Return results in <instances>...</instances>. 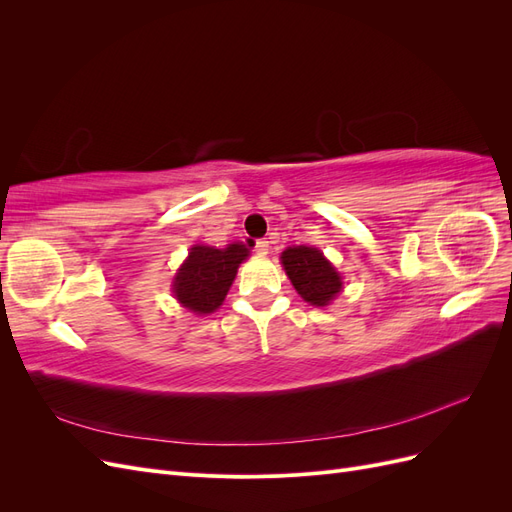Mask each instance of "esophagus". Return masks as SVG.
Here are the masks:
<instances>
[{"label": "esophagus", "mask_w": 512, "mask_h": 512, "mask_svg": "<svg viewBox=\"0 0 512 512\" xmlns=\"http://www.w3.org/2000/svg\"><path fill=\"white\" fill-rule=\"evenodd\" d=\"M254 250H256V254H258V256H267V254H269V241H265V239H258V241H256V245H254Z\"/></svg>", "instance_id": "34e87169"}]
</instances>
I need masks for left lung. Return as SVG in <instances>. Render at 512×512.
I'll return each mask as SVG.
<instances>
[{
	"mask_svg": "<svg viewBox=\"0 0 512 512\" xmlns=\"http://www.w3.org/2000/svg\"><path fill=\"white\" fill-rule=\"evenodd\" d=\"M282 265L290 282L309 305L324 307L342 292V275L318 247L294 245L282 252Z\"/></svg>",
	"mask_w": 512,
	"mask_h": 512,
	"instance_id": "obj_1",
	"label": "left lung"
}]
</instances>
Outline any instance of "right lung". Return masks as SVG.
I'll return each instance as SVG.
<instances>
[{
  "label": "right lung",
  "mask_w": 512,
  "mask_h": 512,
  "mask_svg": "<svg viewBox=\"0 0 512 512\" xmlns=\"http://www.w3.org/2000/svg\"><path fill=\"white\" fill-rule=\"evenodd\" d=\"M247 256L250 250L243 243H230L224 250L194 245L173 280L175 299L194 314L215 312L224 303L237 269Z\"/></svg>",
  "instance_id": "add662e5"
}]
</instances>
